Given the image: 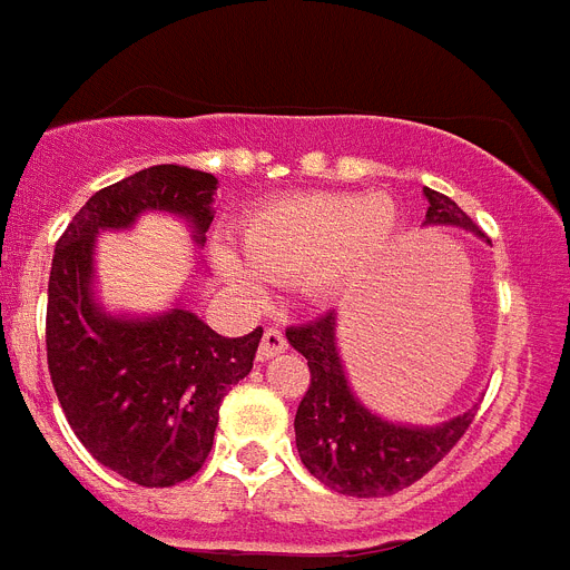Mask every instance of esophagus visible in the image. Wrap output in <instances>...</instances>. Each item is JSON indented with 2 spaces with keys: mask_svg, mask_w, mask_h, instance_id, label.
Wrapping results in <instances>:
<instances>
[{
  "mask_svg": "<svg viewBox=\"0 0 570 570\" xmlns=\"http://www.w3.org/2000/svg\"><path fill=\"white\" fill-rule=\"evenodd\" d=\"M288 350V341H285V332L276 326H267L265 328V335H262V343H258V352H256V358L258 361H271L276 358L279 352Z\"/></svg>",
  "mask_w": 570,
  "mask_h": 570,
  "instance_id": "obj_1",
  "label": "esophagus"
}]
</instances>
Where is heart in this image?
<instances>
[{"label":"heart","instance_id":"1","mask_svg":"<svg viewBox=\"0 0 570 570\" xmlns=\"http://www.w3.org/2000/svg\"><path fill=\"white\" fill-rule=\"evenodd\" d=\"M396 233L399 209L390 195L303 191L247 218L242 247L250 267L227 250L215 253V265L242 294H258L262 279H303L305 294L328 299L373 274Z\"/></svg>","mask_w":570,"mask_h":570}]
</instances>
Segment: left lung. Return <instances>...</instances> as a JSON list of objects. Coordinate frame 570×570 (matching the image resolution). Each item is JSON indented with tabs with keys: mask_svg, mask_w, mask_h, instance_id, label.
<instances>
[{
	"mask_svg": "<svg viewBox=\"0 0 570 570\" xmlns=\"http://www.w3.org/2000/svg\"><path fill=\"white\" fill-rule=\"evenodd\" d=\"M425 224H449L478 233L472 218L451 197L425 189ZM285 335L312 370V384L296 407V451L305 469L341 495L381 498L411 487L431 472L472 425L474 407L440 425H402L364 407L352 393L337 352L335 312L305 326H291Z\"/></svg>",
	"mask_w": 570,
	"mask_h": 570,
	"instance_id": "1",
	"label": "left lung"
}]
</instances>
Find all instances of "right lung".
Instances as JSON below:
<instances>
[{"label":"right lung","instance_id":"1","mask_svg":"<svg viewBox=\"0 0 570 570\" xmlns=\"http://www.w3.org/2000/svg\"><path fill=\"white\" fill-rule=\"evenodd\" d=\"M215 191L218 180L197 168H142L89 197L51 258L46 355L58 402L83 449L139 487H174L204 465L220 402L253 370L262 328L220 337L186 303L110 314L96 299V238L168 212L204 244Z\"/></svg>","mask_w":570,"mask_h":570}]
</instances>
